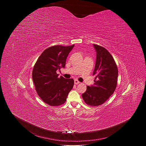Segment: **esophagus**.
<instances>
[{"instance_id":"obj_1","label":"esophagus","mask_w":146,"mask_h":146,"mask_svg":"<svg viewBox=\"0 0 146 146\" xmlns=\"http://www.w3.org/2000/svg\"><path fill=\"white\" fill-rule=\"evenodd\" d=\"M74 84H80V81H78L77 80H74Z\"/></svg>"}]
</instances>
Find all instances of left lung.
<instances>
[{"label":"left lung","mask_w":146,"mask_h":146,"mask_svg":"<svg viewBox=\"0 0 146 146\" xmlns=\"http://www.w3.org/2000/svg\"><path fill=\"white\" fill-rule=\"evenodd\" d=\"M96 58L93 75L94 84L87 87L82 99L90 106H97L105 103L114 93L117 84L118 69L114 59L104 47L93 44Z\"/></svg>","instance_id":"8db88e82"}]
</instances>
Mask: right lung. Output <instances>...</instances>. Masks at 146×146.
<instances>
[{"mask_svg":"<svg viewBox=\"0 0 146 146\" xmlns=\"http://www.w3.org/2000/svg\"><path fill=\"white\" fill-rule=\"evenodd\" d=\"M74 45H56L46 49L33 67L32 78L36 91L46 103L52 106L64 104L74 86L73 78L58 77L56 70L65 68L66 58Z\"/></svg>","mask_w":146,"mask_h":146,"instance_id":"add662e5","label":"right lung"}]
</instances>
